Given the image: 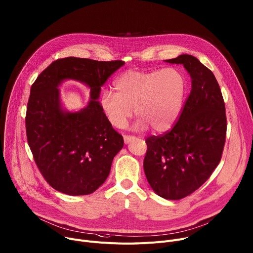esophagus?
<instances>
[{
	"label": "esophagus",
	"mask_w": 253,
	"mask_h": 253,
	"mask_svg": "<svg viewBox=\"0 0 253 253\" xmlns=\"http://www.w3.org/2000/svg\"><path fill=\"white\" fill-rule=\"evenodd\" d=\"M135 137L134 136H130V135H124V142L125 144H128L131 140H134Z\"/></svg>",
	"instance_id": "obj_1"
}]
</instances>
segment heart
I'll use <instances>...</instances> for the list:
<instances>
[{
	"mask_svg": "<svg viewBox=\"0 0 253 253\" xmlns=\"http://www.w3.org/2000/svg\"><path fill=\"white\" fill-rule=\"evenodd\" d=\"M185 78L176 68L153 71L130 70L114 83L113 91H105L101 108L109 123L124 128L133 116L139 119L135 129L154 132L169 129L181 111L185 93Z\"/></svg>",
	"mask_w": 253,
	"mask_h": 253,
	"instance_id": "heart-1",
	"label": "heart"
}]
</instances>
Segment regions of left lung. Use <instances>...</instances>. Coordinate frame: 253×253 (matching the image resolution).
Masks as SVG:
<instances>
[{
	"instance_id": "left-lung-1",
	"label": "left lung",
	"mask_w": 253,
	"mask_h": 253,
	"mask_svg": "<svg viewBox=\"0 0 253 253\" xmlns=\"http://www.w3.org/2000/svg\"><path fill=\"white\" fill-rule=\"evenodd\" d=\"M166 62L182 64L192 87L174 126L145 140L143 167L156 194L178 200L197 190L219 164L227 121L219 84L207 67L187 54Z\"/></svg>"
}]
</instances>
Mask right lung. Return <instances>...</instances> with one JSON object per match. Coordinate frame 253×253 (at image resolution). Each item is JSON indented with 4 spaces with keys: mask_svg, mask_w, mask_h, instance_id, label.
<instances>
[{
    "mask_svg": "<svg viewBox=\"0 0 253 253\" xmlns=\"http://www.w3.org/2000/svg\"><path fill=\"white\" fill-rule=\"evenodd\" d=\"M124 63L67 57L51 63L33 83L25 119L27 140L39 171L57 191L91 194L109 175L124 140L97 99L101 87ZM66 79L90 87L91 100L79 113L60 108L57 86Z\"/></svg>",
    "mask_w": 253,
    "mask_h": 253,
    "instance_id": "right-lung-1",
    "label": "right lung"
}]
</instances>
